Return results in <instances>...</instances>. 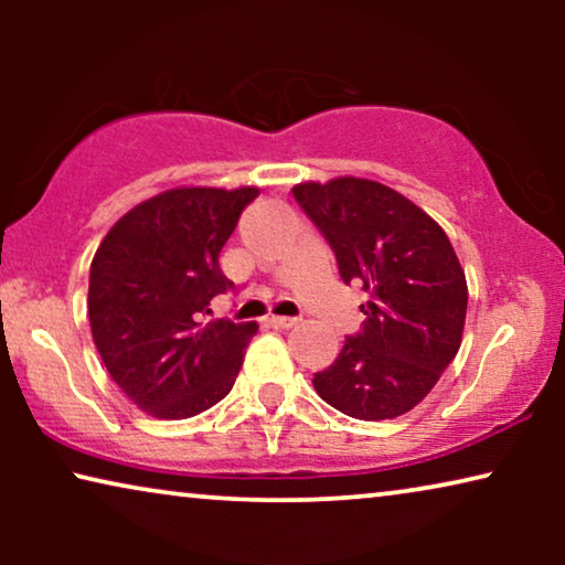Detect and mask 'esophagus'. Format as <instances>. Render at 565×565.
<instances>
[{
  "label": "esophagus",
  "instance_id": "obj_1",
  "mask_svg": "<svg viewBox=\"0 0 565 565\" xmlns=\"http://www.w3.org/2000/svg\"><path fill=\"white\" fill-rule=\"evenodd\" d=\"M267 323L273 329H292L298 323V319H285V316H269Z\"/></svg>",
  "mask_w": 565,
  "mask_h": 565
}]
</instances>
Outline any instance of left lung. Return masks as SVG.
Here are the masks:
<instances>
[{"mask_svg":"<svg viewBox=\"0 0 565 565\" xmlns=\"http://www.w3.org/2000/svg\"><path fill=\"white\" fill-rule=\"evenodd\" d=\"M292 195L337 254L342 280L360 282L365 327L313 375L319 396L352 419L412 412L462 342L468 282L443 226L393 188L362 177L300 182Z\"/></svg>","mask_w":565,"mask_h":565,"instance_id":"left-lung-1","label":"left lung"}]
</instances>
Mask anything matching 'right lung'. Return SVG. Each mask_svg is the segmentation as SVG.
Returning a JSON list of instances; mask_svg holds the SVG:
<instances>
[{
    "label": "right lung",
    "instance_id": "1",
    "mask_svg": "<svg viewBox=\"0 0 565 565\" xmlns=\"http://www.w3.org/2000/svg\"><path fill=\"white\" fill-rule=\"evenodd\" d=\"M259 188L164 190L115 221L89 269V327L107 373L153 419L218 404L257 323L207 321L231 288L218 254Z\"/></svg>",
    "mask_w": 565,
    "mask_h": 565
}]
</instances>
